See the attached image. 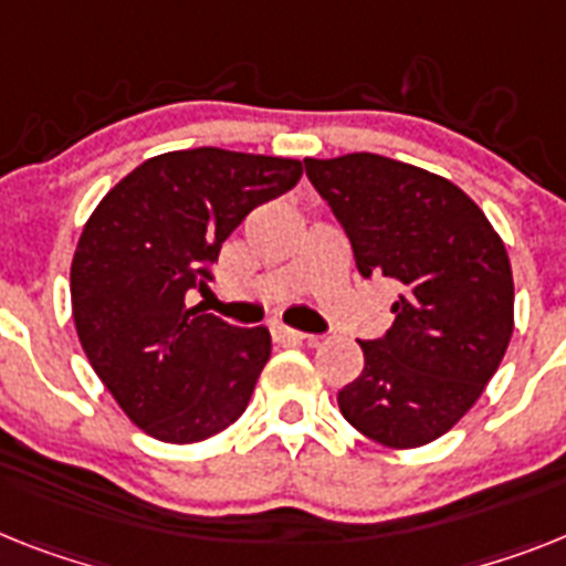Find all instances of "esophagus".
<instances>
[{"mask_svg": "<svg viewBox=\"0 0 566 566\" xmlns=\"http://www.w3.org/2000/svg\"><path fill=\"white\" fill-rule=\"evenodd\" d=\"M273 336L284 345H305V342H316V336L302 334V331H293V327H275Z\"/></svg>", "mask_w": 566, "mask_h": 566, "instance_id": "obj_1", "label": "esophagus"}]
</instances>
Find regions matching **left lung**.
Listing matches in <instances>:
<instances>
[{
	"label": "left lung",
	"mask_w": 566,
	"mask_h": 566,
	"mask_svg": "<svg viewBox=\"0 0 566 566\" xmlns=\"http://www.w3.org/2000/svg\"><path fill=\"white\" fill-rule=\"evenodd\" d=\"M305 172L354 247L363 279L400 287L394 325L363 339V374L339 391L342 417L391 449L452 429L497 371L512 336V268L501 235L452 180L354 151L305 158Z\"/></svg>",
	"instance_id": "1"
}]
</instances>
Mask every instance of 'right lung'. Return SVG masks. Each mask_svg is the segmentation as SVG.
I'll return each mask as SVG.
<instances>
[{
	"mask_svg": "<svg viewBox=\"0 0 566 566\" xmlns=\"http://www.w3.org/2000/svg\"><path fill=\"white\" fill-rule=\"evenodd\" d=\"M302 178V160L216 146L166 151L97 203L71 261L80 345L135 426L198 443L244 415L270 359L268 327L187 307L212 282L221 244Z\"/></svg>",
	"mask_w": 566,
	"mask_h": 566,
	"instance_id": "1",
	"label": "right lung"
}]
</instances>
